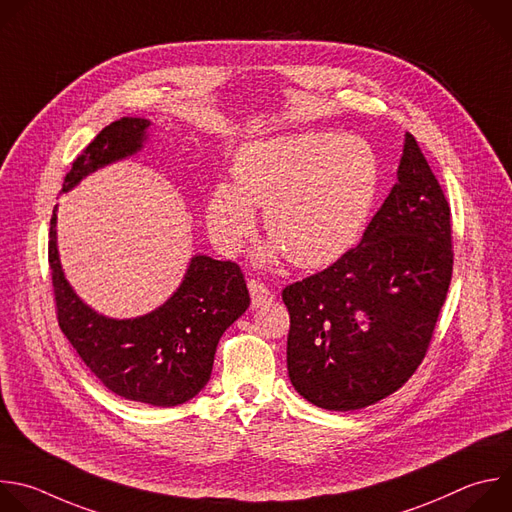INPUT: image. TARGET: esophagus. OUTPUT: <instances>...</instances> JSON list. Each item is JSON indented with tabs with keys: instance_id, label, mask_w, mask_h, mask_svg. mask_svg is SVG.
I'll return each mask as SVG.
<instances>
[{
	"instance_id": "1",
	"label": "esophagus",
	"mask_w": 512,
	"mask_h": 512,
	"mask_svg": "<svg viewBox=\"0 0 512 512\" xmlns=\"http://www.w3.org/2000/svg\"><path fill=\"white\" fill-rule=\"evenodd\" d=\"M248 288H250V296H252V306H264L274 300V292L260 280H250Z\"/></svg>"
}]
</instances>
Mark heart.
I'll return each mask as SVG.
<instances>
[{
	"label": "heart",
	"mask_w": 512,
	"mask_h": 512,
	"mask_svg": "<svg viewBox=\"0 0 512 512\" xmlns=\"http://www.w3.org/2000/svg\"><path fill=\"white\" fill-rule=\"evenodd\" d=\"M234 177L220 181L208 201L216 246L236 254L254 234L260 208L276 252L300 268H321L361 238L379 191V161L351 135L278 137L242 149Z\"/></svg>",
	"instance_id": "heart-1"
}]
</instances>
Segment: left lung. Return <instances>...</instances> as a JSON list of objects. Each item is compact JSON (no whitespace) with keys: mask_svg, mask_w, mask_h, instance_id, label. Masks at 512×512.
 Instances as JSON below:
<instances>
[{"mask_svg":"<svg viewBox=\"0 0 512 512\" xmlns=\"http://www.w3.org/2000/svg\"><path fill=\"white\" fill-rule=\"evenodd\" d=\"M452 266L450 203L407 133L397 183L359 246L282 290L294 389L333 412L397 391L430 349Z\"/></svg>","mask_w":512,"mask_h":512,"instance_id":"1","label":"left lung"}]
</instances>
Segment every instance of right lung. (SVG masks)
Masks as SVG:
<instances>
[{"mask_svg":"<svg viewBox=\"0 0 512 512\" xmlns=\"http://www.w3.org/2000/svg\"><path fill=\"white\" fill-rule=\"evenodd\" d=\"M149 127L121 119L102 129L72 161L62 191L86 173L133 155ZM56 208L48 262L56 319L86 367L113 393L157 407L179 405L208 383L224 331L250 306L242 268L232 260L195 256L177 292L151 315L115 321L100 317L72 292L56 250Z\"/></svg>","mask_w":512,"mask_h":512,"instance_id":"1","label":"right lung"}]
</instances>
